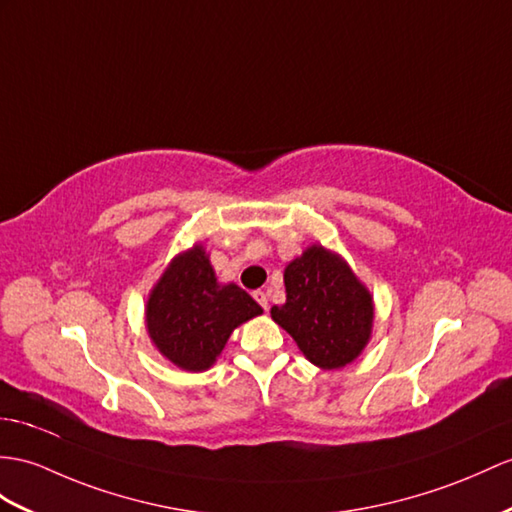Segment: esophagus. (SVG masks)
<instances>
[{"mask_svg": "<svg viewBox=\"0 0 512 512\" xmlns=\"http://www.w3.org/2000/svg\"><path fill=\"white\" fill-rule=\"evenodd\" d=\"M254 299H256V302H258L260 306H263V310H269V297H267L265 291H256V293H254Z\"/></svg>", "mask_w": 512, "mask_h": 512, "instance_id": "obj_1", "label": "esophagus"}]
</instances>
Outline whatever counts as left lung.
Instances as JSON below:
<instances>
[{
  "mask_svg": "<svg viewBox=\"0 0 512 512\" xmlns=\"http://www.w3.org/2000/svg\"><path fill=\"white\" fill-rule=\"evenodd\" d=\"M286 302L271 308V319L293 336L299 352L319 369H343L371 341L376 306L367 286L347 260L308 245L284 269Z\"/></svg>",
  "mask_w": 512,
  "mask_h": 512,
  "instance_id": "obj_1",
  "label": "left lung"
}]
</instances>
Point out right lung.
I'll return each instance as SVG.
<instances>
[{
  "label": "right lung",
  "instance_id": "right-lung-1",
  "mask_svg": "<svg viewBox=\"0 0 512 512\" xmlns=\"http://www.w3.org/2000/svg\"><path fill=\"white\" fill-rule=\"evenodd\" d=\"M263 315L234 282L221 284L202 243L171 258L145 304L149 341L169 363L199 373L217 363L230 334Z\"/></svg>",
  "mask_w": 512,
  "mask_h": 512
}]
</instances>
